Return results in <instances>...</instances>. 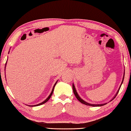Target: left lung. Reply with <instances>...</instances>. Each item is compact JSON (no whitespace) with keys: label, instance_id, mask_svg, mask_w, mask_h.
I'll return each mask as SVG.
<instances>
[{"label":"left lung","instance_id":"left-lung-1","mask_svg":"<svg viewBox=\"0 0 131 131\" xmlns=\"http://www.w3.org/2000/svg\"><path fill=\"white\" fill-rule=\"evenodd\" d=\"M124 77H125V75H124ZM123 80H124V78H123ZM123 81H122V83H123ZM72 88H73V93H74V94H75V95L76 98H77V99H78V100H79V101H80L81 103H83V104H84L88 105V106H93V107H95V106H103V105H105V104H106V103H105V104H89V103L85 102V101H84L83 100H82L80 96H79V95H78V93H77V90H76V89H75V86H74L73 84H72ZM120 88H121V86H120ZM119 90H120V89H119ZM118 91H119V90H118ZM118 91L117 93H118ZM117 95H116V96H117Z\"/></svg>","mask_w":131,"mask_h":131}]
</instances>
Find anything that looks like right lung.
<instances>
[{"label": "right lung", "mask_w": 131, "mask_h": 131, "mask_svg": "<svg viewBox=\"0 0 131 131\" xmlns=\"http://www.w3.org/2000/svg\"><path fill=\"white\" fill-rule=\"evenodd\" d=\"M57 83V82H56V83H55V84L54 85V86H53V89H52V91H51V93L50 94V95L49 96H48V97L47 98V99L45 100V101H43L42 103H40V104H37V105H35V106H39V105H41V104H44V103H46L47 101H48V100L50 99V97L51 96V95L53 94V90H54V86H55V85H56V84Z\"/></svg>", "instance_id": "1"}]
</instances>
